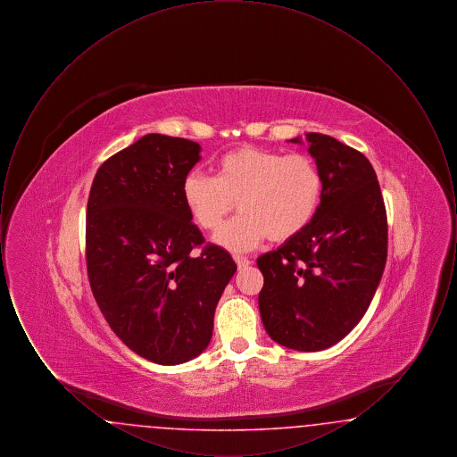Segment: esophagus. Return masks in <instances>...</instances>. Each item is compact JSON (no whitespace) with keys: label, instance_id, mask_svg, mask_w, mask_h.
Segmentation results:
<instances>
[{"label":"esophagus","instance_id":"34e87169","mask_svg":"<svg viewBox=\"0 0 457 457\" xmlns=\"http://www.w3.org/2000/svg\"><path fill=\"white\" fill-rule=\"evenodd\" d=\"M233 259L237 262V265H238L239 269H243V267L250 265V261H248L246 257H243V255H233Z\"/></svg>","mask_w":457,"mask_h":457}]
</instances>
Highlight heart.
<instances>
[{"mask_svg": "<svg viewBox=\"0 0 457 457\" xmlns=\"http://www.w3.org/2000/svg\"><path fill=\"white\" fill-rule=\"evenodd\" d=\"M185 205L196 224L216 231V241L231 250H248L263 239L296 238L317 216L324 196V174L308 154H284L243 145L222 154L216 176L192 171L181 185Z\"/></svg>", "mask_w": 457, "mask_h": 457, "instance_id": "obj_1", "label": "heart"}]
</instances>
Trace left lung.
<instances>
[{
    "mask_svg": "<svg viewBox=\"0 0 457 457\" xmlns=\"http://www.w3.org/2000/svg\"><path fill=\"white\" fill-rule=\"evenodd\" d=\"M306 140L324 174L322 204L303 233L257 259L259 308L276 343L320 351L369 310L387 261V212L363 154L322 133H306Z\"/></svg>",
    "mask_w": 457,
    "mask_h": 457,
    "instance_id": "obj_1",
    "label": "left lung"
}]
</instances>
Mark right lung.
<instances>
[{
	"mask_svg": "<svg viewBox=\"0 0 457 457\" xmlns=\"http://www.w3.org/2000/svg\"><path fill=\"white\" fill-rule=\"evenodd\" d=\"M192 140L144 135L111 155L87 202L88 283L112 332L138 356L178 365L209 346L231 255L192 222L181 185L200 159Z\"/></svg>",
	"mask_w": 457,
	"mask_h": 457,
	"instance_id": "1",
	"label": "right lung"
}]
</instances>
